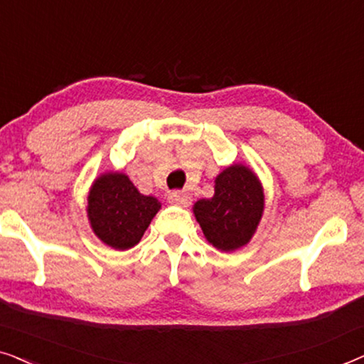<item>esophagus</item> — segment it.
<instances>
[{"instance_id": "esophagus-1", "label": "esophagus", "mask_w": 364, "mask_h": 364, "mask_svg": "<svg viewBox=\"0 0 364 364\" xmlns=\"http://www.w3.org/2000/svg\"><path fill=\"white\" fill-rule=\"evenodd\" d=\"M168 202L173 203V205H178V207H188L192 202V197H191V193H187V192L176 191V192L168 193Z\"/></svg>"}]
</instances>
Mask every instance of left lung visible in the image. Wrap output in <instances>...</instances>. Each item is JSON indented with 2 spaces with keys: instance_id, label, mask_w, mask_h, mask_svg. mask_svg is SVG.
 <instances>
[{
  "instance_id": "left-lung-1",
  "label": "left lung",
  "mask_w": 364,
  "mask_h": 364,
  "mask_svg": "<svg viewBox=\"0 0 364 364\" xmlns=\"http://www.w3.org/2000/svg\"><path fill=\"white\" fill-rule=\"evenodd\" d=\"M265 207L262 183L252 168L233 164L215 178V193L193 205L203 235L222 252L247 245L255 233Z\"/></svg>"
}]
</instances>
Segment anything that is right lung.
I'll use <instances>...</instances> for the list:
<instances>
[{
	"label": "right lung",
	"instance_id": "obj_1",
	"mask_svg": "<svg viewBox=\"0 0 364 364\" xmlns=\"http://www.w3.org/2000/svg\"><path fill=\"white\" fill-rule=\"evenodd\" d=\"M159 208L161 202L152 196H142L122 172L99 176L87 196V218L92 232L116 250L137 245Z\"/></svg>",
	"mask_w": 364,
	"mask_h": 364
}]
</instances>
